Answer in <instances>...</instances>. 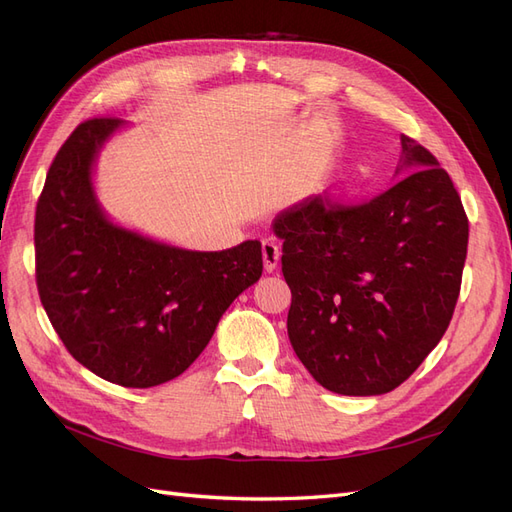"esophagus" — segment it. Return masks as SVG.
<instances>
[{
  "label": "esophagus",
  "mask_w": 512,
  "mask_h": 512,
  "mask_svg": "<svg viewBox=\"0 0 512 512\" xmlns=\"http://www.w3.org/2000/svg\"><path fill=\"white\" fill-rule=\"evenodd\" d=\"M280 256H282V247H280V243H277L275 237L262 239V258H265V269L267 271H273L277 267Z\"/></svg>",
  "instance_id": "34e87169"
}]
</instances>
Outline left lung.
Listing matches in <instances>:
<instances>
[{"label":"left lung","instance_id":"left-lung-1","mask_svg":"<svg viewBox=\"0 0 512 512\" xmlns=\"http://www.w3.org/2000/svg\"><path fill=\"white\" fill-rule=\"evenodd\" d=\"M418 166L386 192L346 203L307 198L277 215L292 292L288 337L318 384L382 395L406 382L453 318L468 254V215L436 158L401 136Z\"/></svg>","mask_w":512,"mask_h":512}]
</instances>
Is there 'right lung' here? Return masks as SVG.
<instances>
[{
    "mask_svg": "<svg viewBox=\"0 0 512 512\" xmlns=\"http://www.w3.org/2000/svg\"><path fill=\"white\" fill-rule=\"evenodd\" d=\"M121 121L91 117L68 136L36 205V284L66 350L96 376L149 389L183 374L222 314L260 280V241L190 252L113 226L91 164Z\"/></svg>",
    "mask_w": 512,
    "mask_h": 512,
    "instance_id": "1",
    "label": "right lung"
}]
</instances>
